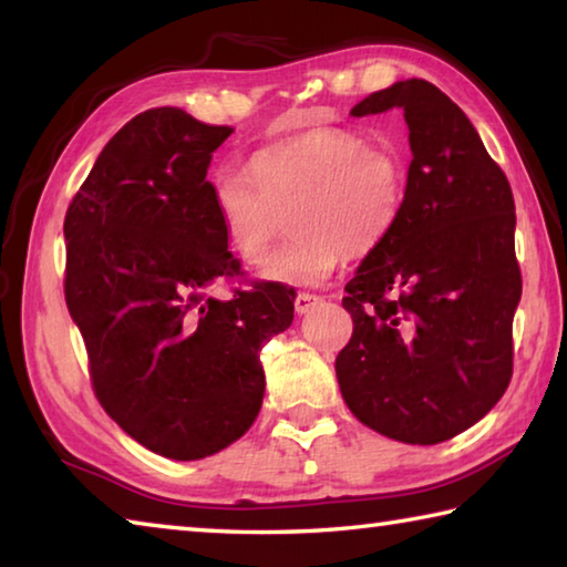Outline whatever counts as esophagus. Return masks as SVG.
<instances>
[{
  "instance_id": "1",
  "label": "esophagus",
  "mask_w": 567,
  "mask_h": 567,
  "mask_svg": "<svg viewBox=\"0 0 567 567\" xmlns=\"http://www.w3.org/2000/svg\"><path fill=\"white\" fill-rule=\"evenodd\" d=\"M322 302V297L320 295H310V292H300L295 297V312L297 315H305V312H310L315 305H320Z\"/></svg>"
}]
</instances>
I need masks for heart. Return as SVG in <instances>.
Listing matches in <instances>:
<instances>
[{
    "instance_id": "heart-1",
    "label": "heart",
    "mask_w": 567,
    "mask_h": 567,
    "mask_svg": "<svg viewBox=\"0 0 567 567\" xmlns=\"http://www.w3.org/2000/svg\"><path fill=\"white\" fill-rule=\"evenodd\" d=\"M252 177L217 179L225 235L247 265H265L290 217L292 243L262 270L265 280L318 285L340 260L378 247L395 225L405 169L390 150L352 130H318L252 157Z\"/></svg>"
}]
</instances>
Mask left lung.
I'll return each mask as SVG.
<instances>
[{"mask_svg": "<svg viewBox=\"0 0 567 567\" xmlns=\"http://www.w3.org/2000/svg\"><path fill=\"white\" fill-rule=\"evenodd\" d=\"M388 110H402L410 130L405 197L344 285L352 338L334 372L362 425L437 445L485 417L513 378L515 203L477 130L435 84L395 82L350 114Z\"/></svg>", "mask_w": 567, "mask_h": 567, "instance_id": "obj_1", "label": "left lung"}]
</instances>
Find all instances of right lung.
Masks as SVG:
<instances>
[{"mask_svg": "<svg viewBox=\"0 0 567 567\" xmlns=\"http://www.w3.org/2000/svg\"><path fill=\"white\" fill-rule=\"evenodd\" d=\"M233 134L177 107L137 114L104 145L64 217V300L94 395L140 445L215 455L262 408L260 350L290 328L295 290L243 277L227 252L213 152Z\"/></svg>", "mask_w": 567, "mask_h": 567, "instance_id": "right-lung-1", "label": "right lung"}]
</instances>
